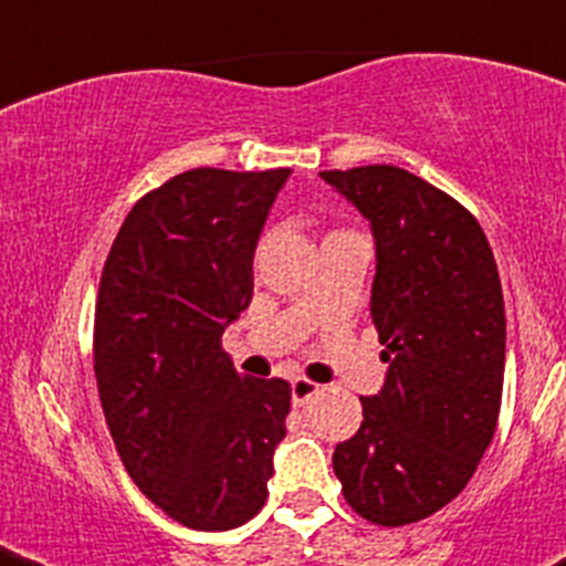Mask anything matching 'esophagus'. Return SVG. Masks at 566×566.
<instances>
[{
    "instance_id": "esophagus-1",
    "label": "esophagus",
    "mask_w": 566,
    "mask_h": 566,
    "mask_svg": "<svg viewBox=\"0 0 566 566\" xmlns=\"http://www.w3.org/2000/svg\"><path fill=\"white\" fill-rule=\"evenodd\" d=\"M319 394V385H314L311 378H293L291 381V399L296 408H302V405L308 402V399H314V396Z\"/></svg>"
}]
</instances>
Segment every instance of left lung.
<instances>
[{
  "instance_id": "8db88e82",
  "label": "left lung",
  "mask_w": 566,
  "mask_h": 566,
  "mask_svg": "<svg viewBox=\"0 0 566 566\" xmlns=\"http://www.w3.org/2000/svg\"><path fill=\"white\" fill-rule=\"evenodd\" d=\"M323 179L370 220V314L387 361L361 429L332 464L376 526H408L455 500L491 447L505 376V302L482 226L420 176L367 164Z\"/></svg>"
}]
</instances>
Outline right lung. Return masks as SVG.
<instances>
[{"label": "right lung", "instance_id": "right-lung-1", "mask_svg": "<svg viewBox=\"0 0 566 566\" xmlns=\"http://www.w3.org/2000/svg\"><path fill=\"white\" fill-rule=\"evenodd\" d=\"M291 170L196 167L149 190L108 252L93 370L132 482L199 532L243 526L266 502L291 413L284 378H247L222 332L252 302V255Z\"/></svg>", "mask_w": 566, "mask_h": 566}]
</instances>
